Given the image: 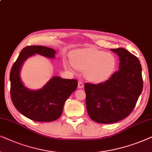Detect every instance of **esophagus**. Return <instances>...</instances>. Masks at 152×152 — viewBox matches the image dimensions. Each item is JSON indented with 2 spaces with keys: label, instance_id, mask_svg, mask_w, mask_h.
<instances>
[{
  "label": "esophagus",
  "instance_id": "34e87169",
  "mask_svg": "<svg viewBox=\"0 0 152 152\" xmlns=\"http://www.w3.org/2000/svg\"><path fill=\"white\" fill-rule=\"evenodd\" d=\"M83 87H84L83 83L82 81H79V82H78V88L82 89V88H83Z\"/></svg>",
  "mask_w": 152,
  "mask_h": 152
}]
</instances>
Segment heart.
<instances>
[{
  "label": "heart",
  "instance_id": "b5f03b06",
  "mask_svg": "<svg viewBox=\"0 0 152 152\" xmlns=\"http://www.w3.org/2000/svg\"><path fill=\"white\" fill-rule=\"evenodd\" d=\"M72 63L77 69L86 71V78L94 83L106 80L113 74L116 65L112 54L92 48L73 52Z\"/></svg>",
  "mask_w": 152,
  "mask_h": 152
}]
</instances>
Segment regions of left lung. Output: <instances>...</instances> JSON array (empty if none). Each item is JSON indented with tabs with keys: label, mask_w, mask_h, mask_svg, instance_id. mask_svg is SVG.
<instances>
[{
	"label": "left lung",
	"mask_w": 152,
	"mask_h": 152,
	"mask_svg": "<svg viewBox=\"0 0 152 152\" xmlns=\"http://www.w3.org/2000/svg\"><path fill=\"white\" fill-rule=\"evenodd\" d=\"M110 50L120 57V70L105 82L85 84L89 116L101 124H112L128 117L143 88L142 66L138 58L125 48Z\"/></svg>",
	"instance_id": "8db88e82"
}]
</instances>
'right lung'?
Returning a JSON list of instances; mask_svg holds the SVG:
<instances>
[{"instance_id":"obj_1","label":"right lung","mask_w":152,"mask_h":152,"mask_svg":"<svg viewBox=\"0 0 152 152\" xmlns=\"http://www.w3.org/2000/svg\"><path fill=\"white\" fill-rule=\"evenodd\" d=\"M56 50L42 46L23 48L10 71V96L17 110L36 122H52L62 115L64 104L78 86L76 79H64L59 76L51 78L42 89L30 90L22 83L19 76L23 62L37 53L53 58Z\"/></svg>"}]
</instances>
